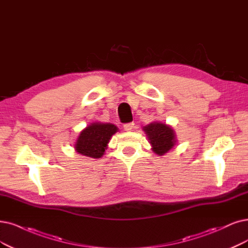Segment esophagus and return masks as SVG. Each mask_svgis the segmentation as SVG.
Here are the masks:
<instances>
[{"label": "esophagus", "mask_w": 248, "mask_h": 248, "mask_svg": "<svg viewBox=\"0 0 248 248\" xmlns=\"http://www.w3.org/2000/svg\"><path fill=\"white\" fill-rule=\"evenodd\" d=\"M134 127H135V124H134V123L125 124L124 125V131H126V132H131V131H133Z\"/></svg>", "instance_id": "esophagus-1"}]
</instances>
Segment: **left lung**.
<instances>
[{
  "instance_id": "8db88e82",
  "label": "left lung",
  "mask_w": 248,
  "mask_h": 248,
  "mask_svg": "<svg viewBox=\"0 0 248 248\" xmlns=\"http://www.w3.org/2000/svg\"><path fill=\"white\" fill-rule=\"evenodd\" d=\"M143 131L147 136L152 151L159 156H163L177 143L175 130L167 124L152 122L143 126Z\"/></svg>"
}]
</instances>
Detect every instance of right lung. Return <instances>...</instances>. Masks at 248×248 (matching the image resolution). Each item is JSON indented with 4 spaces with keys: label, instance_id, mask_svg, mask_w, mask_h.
Segmentation results:
<instances>
[{
    "label": "right lung",
    "instance_id": "obj_1",
    "mask_svg": "<svg viewBox=\"0 0 248 248\" xmlns=\"http://www.w3.org/2000/svg\"><path fill=\"white\" fill-rule=\"evenodd\" d=\"M118 132V127L110 123L94 122L82 130L73 145L75 150L91 158H101L108 148L112 136Z\"/></svg>",
    "mask_w": 248,
    "mask_h": 248
}]
</instances>
